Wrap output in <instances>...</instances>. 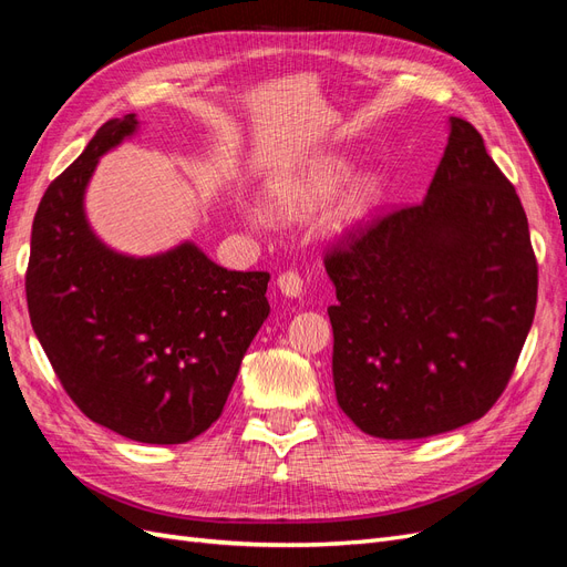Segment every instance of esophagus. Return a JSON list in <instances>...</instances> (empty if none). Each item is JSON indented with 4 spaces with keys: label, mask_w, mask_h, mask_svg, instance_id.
<instances>
[{
    "label": "esophagus",
    "mask_w": 567,
    "mask_h": 567,
    "mask_svg": "<svg viewBox=\"0 0 567 567\" xmlns=\"http://www.w3.org/2000/svg\"><path fill=\"white\" fill-rule=\"evenodd\" d=\"M277 288L286 298H300L302 296V279L298 271H284L277 279Z\"/></svg>",
    "instance_id": "esophagus-1"
}]
</instances>
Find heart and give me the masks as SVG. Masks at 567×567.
Wrapping results in <instances>:
<instances>
[{"mask_svg":"<svg viewBox=\"0 0 567 567\" xmlns=\"http://www.w3.org/2000/svg\"><path fill=\"white\" fill-rule=\"evenodd\" d=\"M346 175H348V167L342 163H319V165L302 169V173H298V175H288L279 182H274L269 186L267 196H269V203L274 205V208L281 213L307 215V213L321 208L323 203H329L336 196ZM371 194H373L371 179L357 182L350 196L346 198V203H342L340 210L336 213V227L342 229V227L352 225V221L359 217V213L364 210V205L369 203ZM241 215L252 227L262 225L265 221V213L260 208H255V205H246Z\"/></svg>","mask_w":567,"mask_h":567,"instance_id":"obj_1","label":"heart"}]
</instances>
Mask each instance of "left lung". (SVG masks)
<instances>
[{
  "label": "left lung",
  "mask_w": 567,
  "mask_h": 567,
  "mask_svg": "<svg viewBox=\"0 0 567 567\" xmlns=\"http://www.w3.org/2000/svg\"><path fill=\"white\" fill-rule=\"evenodd\" d=\"M338 302L333 385L367 435L419 440L483 419L537 307V260L513 184L450 117L423 203L373 217L326 252Z\"/></svg>",
  "instance_id": "1"
}]
</instances>
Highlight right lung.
<instances>
[{
  "instance_id": "obj_1",
  "label": "right lung",
  "mask_w": 567,
  "mask_h": 567,
  "mask_svg": "<svg viewBox=\"0 0 567 567\" xmlns=\"http://www.w3.org/2000/svg\"><path fill=\"white\" fill-rule=\"evenodd\" d=\"M140 130L101 125L44 192L25 296L32 329L84 416L146 444H182L219 419L241 359L269 317L267 271H229L196 244L115 252L92 231L84 192L99 158Z\"/></svg>"
}]
</instances>
